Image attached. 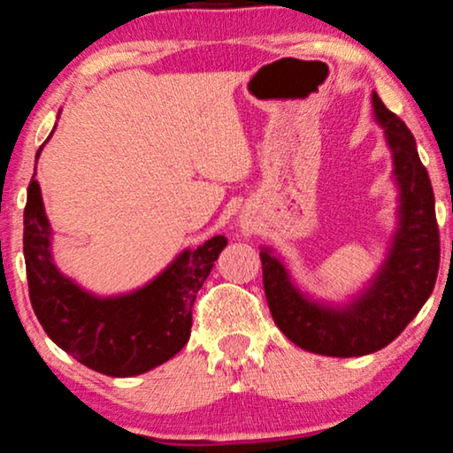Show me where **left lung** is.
I'll return each mask as SVG.
<instances>
[{
    "label": "left lung",
    "mask_w": 453,
    "mask_h": 453,
    "mask_svg": "<svg viewBox=\"0 0 453 453\" xmlns=\"http://www.w3.org/2000/svg\"><path fill=\"white\" fill-rule=\"evenodd\" d=\"M371 101L392 150L400 206L388 257L369 287L349 305H326L301 293L270 250L259 251L274 324L290 342L315 355L346 358L381 350L417 318L437 280L439 226L429 173L420 163L417 142L406 123L381 103L377 92Z\"/></svg>",
    "instance_id": "obj_1"
}]
</instances>
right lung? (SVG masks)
I'll list each match as a JSON object with an SVG mask.
<instances>
[{
  "mask_svg": "<svg viewBox=\"0 0 453 453\" xmlns=\"http://www.w3.org/2000/svg\"><path fill=\"white\" fill-rule=\"evenodd\" d=\"M225 247L226 239L216 234L197 250L179 253L146 287L119 296H96L80 288L53 264L51 225L39 181L33 177L28 183L24 262L30 303L47 336L103 375L146 373L188 344L196 295Z\"/></svg>",
  "mask_w": 453,
  "mask_h": 453,
  "instance_id": "right-lung-1",
  "label": "right lung"
}]
</instances>
